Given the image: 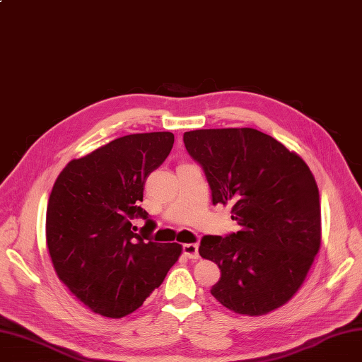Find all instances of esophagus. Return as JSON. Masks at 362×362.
Masks as SVG:
<instances>
[{"label": "esophagus", "instance_id": "obj_1", "mask_svg": "<svg viewBox=\"0 0 362 362\" xmlns=\"http://www.w3.org/2000/svg\"><path fill=\"white\" fill-rule=\"evenodd\" d=\"M183 254H185L189 259H197V258L199 257L198 245H197V243H185V245H183Z\"/></svg>", "mask_w": 362, "mask_h": 362}]
</instances>
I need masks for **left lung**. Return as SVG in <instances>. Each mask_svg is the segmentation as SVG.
<instances>
[{
	"instance_id": "obj_1",
	"label": "left lung",
	"mask_w": 362,
	"mask_h": 362,
	"mask_svg": "<svg viewBox=\"0 0 362 362\" xmlns=\"http://www.w3.org/2000/svg\"><path fill=\"white\" fill-rule=\"evenodd\" d=\"M213 204L232 202L240 230L204 236L199 255L218 265L211 295L236 314L258 317L284 305L302 286L321 243L320 194L296 152L251 129L185 132Z\"/></svg>"
}]
</instances>
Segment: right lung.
<instances>
[{
  "label": "right lung",
  "instance_id": "add662e5",
  "mask_svg": "<svg viewBox=\"0 0 362 362\" xmlns=\"http://www.w3.org/2000/svg\"><path fill=\"white\" fill-rule=\"evenodd\" d=\"M175 144L171 132L135 133L71 160L47 206V245L54 270L95 314L122 318L163 283L182 245L149 240L156 223L139 205L144 185ZM147 220L141 234L131 220ZM147 233H144V230Z\"/></svg>",
  "mask_w": 362,
  "mask_h": 362
}]
</instances>
